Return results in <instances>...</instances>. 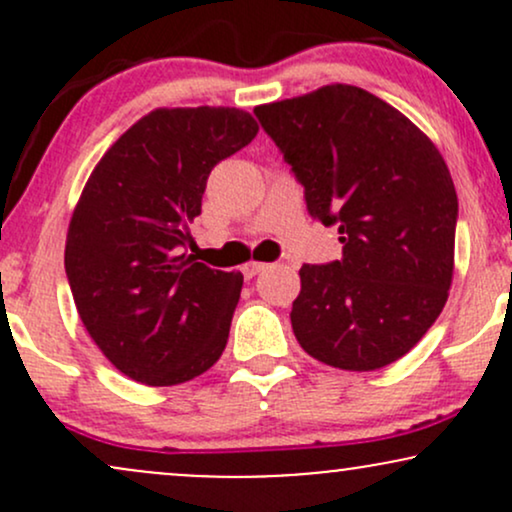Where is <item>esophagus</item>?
<instances>
[{
  "label": "esophagus",
  "instance_id": "1",
  "mask_svg": "<svg viewBox=\"0 0 512 512\" xmlns=\"http://www.w3.org/2000/svg\"><path fill=\"white\" fill-rule=\"evenodd\" d=\"M264 269H267V264L264 262H248V264H243V276L245 279H252V276L264 272Z\"/></svg>",
  "mask_w": 512,
  "mask_h": 512
}]
</instances>
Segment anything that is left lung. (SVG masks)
I'll use <instances>...</instances> for the list:
<instances>
[{"label": "left lung", "mask_w": 512, "mask_h": 512, "mask_svg": "<svg viewBox=\"0 0 512 512\" xmlns=\"http://www.w3.org/2000/svg\"><path fill=\"white\" fill-rule=\"evenodd\" d=\"M255 115L310 216L339 226L342 260L301 267L298 344L342 370L390 366L448 301L457 192L443 156L409 117L349 84L257 105Z\"/></svg>", "instance_id": "obj_1"}]
</instances>
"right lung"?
I'll return each instance as SVG.
<instances>
[{"label":"right lung","mask_w":512,"mask_h":512,"mask_svg":"<svg viewBox=\"0 0 512 512\" xmlns=\"http://www.w3.org/2000/svg\"><path fill=\"white\" fill-rule=\"evenodd\" d=\"M238 108H158L93 168L67 231L64 269L86 332L137 383L197 378L228 342L243 274L187 255L211 168L248 146Z\"/></svg>","instance_id":"obj_1"}]
</instances>
